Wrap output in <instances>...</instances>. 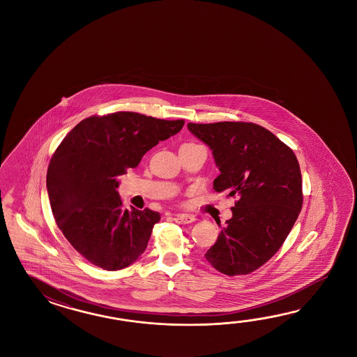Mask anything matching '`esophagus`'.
I'll list each match as a JSON object with an SVG mask.
<instances>
[{
  "mask_svg": "<svg viewBox=\"0 0 357 357\" xmlns=\"http://www.w3.org/2000/svg\"><path fill=\"white\" fill-rule=\"evenodd\" d=\"M174 220L178 225H189V223H192L195 218L192 215H189V214H177Z\"/></svg>",
  "mask_w": 357,
  "mask_h": 357,
  "instance_id": "34e87169",
  "label": "esophagus"
}]
</instances>
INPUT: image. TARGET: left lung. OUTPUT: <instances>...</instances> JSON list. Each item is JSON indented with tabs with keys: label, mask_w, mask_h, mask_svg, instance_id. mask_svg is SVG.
<instances>
[{
	"label": "left lung",
	"mask_w": 357,
	"mask_h": 357,
	"mask_svg": "<svg viewBox=\"0 0 357 357\" xmlns=\"http://www.w3.org/2000/svg\"><path fill=\"white\" fill-rule=\"evenodd\" d=\"M188 129L212 151L220 172L214 191L237 197L232 218L205 259L220 273H251L280 250L303 208L296 155L252 122H189Z\"/></svg>",
	"instance_id": "left-lung-1"
}]
</instances>
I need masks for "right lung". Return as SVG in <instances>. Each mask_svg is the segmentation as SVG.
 Here are the masks:
<instances>
[{
	"label": "right lung",
	"mask_w": 357,
	"mask_h": 357,
	"mask_svg": "<svg viewBox=\"0 0 357 357\" xmlns=\"http://www.w3.org/2000/svg\"><path fill=\"white\" fill-rule=\"evenodd\" d=\"M183 123L137 112L91 116L54 151L47 171L54 220L91 264L119 271L144 252L160 213L123 209L117 177L137 167L145 153L176 135Z\"/></svg>",
	"instance_id": "add662e5"
}]
</instances>
